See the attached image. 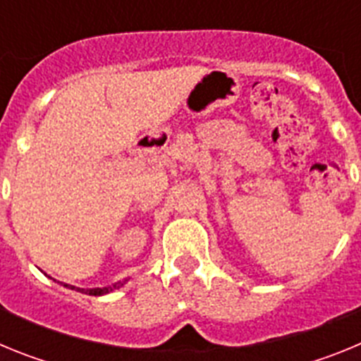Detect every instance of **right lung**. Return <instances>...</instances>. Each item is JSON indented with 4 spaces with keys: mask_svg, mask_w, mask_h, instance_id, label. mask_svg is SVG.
<instances>
[{
    "mask_svg": "<svg viewBox=\"0 0 361 361\" xmlns=\"http://www.w3.org/2000/svg\"><path fill=\"white\" fill-rule=\"evenodd\" d=\"M128 282V280H123V282H116L111 283V286H106V288H92V289H82V288H75V286H70V283H63L65 288L72 289V291H79V293H85V295H90V296H103V295H108V293H111L114 289H119L123 288L124 283Z\"/></svg>",
    "mask_w": 361,
    "mask_h": 361,
    "instance_id": "1",
    "label": "right lung"
}]
</instances>
